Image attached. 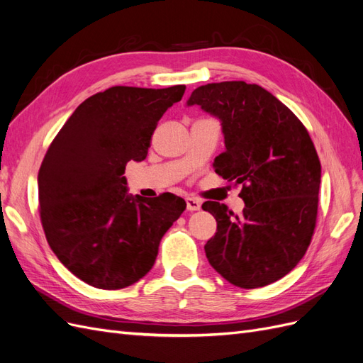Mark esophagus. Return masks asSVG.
I'll list each match as a JSON object with an SVG mask.
<instances>
[{"instance_id":"1","label":"esophagus","mask_w":363,"mask_h":363,"mask_svg":"<svg viewBox=\"0 0 363 363\" xmlns=\"http://www.w3.org/2000/svg\"><path fill=\"white\" fill-rule=\"evenodd\" d=\"M186 209H189V211H199V209H201V206H202V203H201V201H199V199H194V197H186Z\"/></svg>"}]
</instances>
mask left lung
<instances>
[{
	"label": "left lung",
	"mask_w": 363,
	"mask_h": 363,
	"mask_svg": "<svg viewBox=\"0 0 363 363\" xmlns=\"http://www.w3.org/2000/svg\"><path fill=\"white\" fill-rule=\"evenodd\" d=\"M186 105L220 121L225 152L213 166L242 184L245 203L241 216L225 203L202 205L217 221L206 258L235 286L273 284L305 256L317 221L321 164L306 128L270 91L244 81L197 87Z\"/></svg>",
	"instance_id": "1"
}]
</instances>
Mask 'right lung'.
Listing matches in <instances>:
<instances>
[{"mask_svg":"<svg viewBox=\"0 0 363 363\" xmlns=\"http://www.w3.org/2000/svg\"><path fill=\"white\" fill-rule=\"evenodd\" d=\"M185 86H116L79 104L38 174L40 220L69 272L99 289L126 288L155 264L162 235L184 213L172 193H128V161H143L158 121Z\"/></svg>","mask_w":363,"mask_h":363,"instance_id":"1","label":"right lung"}]
</instances>
